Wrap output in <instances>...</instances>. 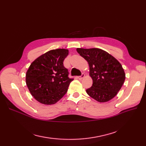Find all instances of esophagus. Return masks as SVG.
Listing matches in <instances>:
<instances>
[{
  "mask_svg": "<svg viewBox=\"0 0 146 146\" xmlns=\"http://www.w3.org/2000/svg\"><path fill=\"white\" fill-rule=\"evenodd\" d=\"M84 77H85V73L83 72V73L82 74L81 76H78V79H80V80H81V79H82V78H84Z\"/></svg>",
  "mask_w": 146,
  "mask_h": 146,
  "instance_id": "1",
  "label": "esophagus"
}]
</instances>
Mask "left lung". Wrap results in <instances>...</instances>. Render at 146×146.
I'll return each mask as SVG.
<instances>
[{"mask_svg":"<svg viewBox=\"0 0 146 146\" xmlns=\"http://www.w3.org/2000/svg\"><path fill=\"white\" fill-rule=\"evenodd\" d=\"M77 51L90 66L92 85L86 90L87 94L99 102H105L114 98L125 79L121 63L100 48H77Z\"/></svg>","mask_w":146,"mask_h":146,"instance_id":"8db88e82","label":"left lung"}]
</instances>
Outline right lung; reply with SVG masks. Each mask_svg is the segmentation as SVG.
<instances>
[{
	"mask_svg": "<svg viewBox=\"0 0 146 146\" xmlns=\"http://www.w3.org/2000/svg\"><path fill=\"white\" fill-rule=\"evenodd\" d=\"M68 50L58 48L47 52L30 64L26 72V84L35 99L45 105L56 103L67 92L74 78L63 64Z\"/></svg>",
	"mask_w": 146,
	"mask_h": 146,
	"instance_id": "1",
	"label": "right lung"
}]
</instances>
